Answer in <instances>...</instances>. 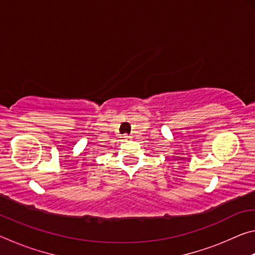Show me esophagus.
I'll list each match as a JSON object with an SVG mask.
<instances>
[{
    "label": "esophagus",
    "mask_w": 255,
    "mask_h": 255,
    "mask_svg": "<svg viewBox=\"0 0 255 255\" xmlns=\"http://www.w3.org/2000/svg\"><path fill=\"white\" fill-rule=\"evenodd\" d=\"M123 138H124V140H127V139H129V138H130V137H129V136L127 135V133H125V135L123 136Z\"/></svg>",
    "instance_id": "34e87169"
}]
</instances>
